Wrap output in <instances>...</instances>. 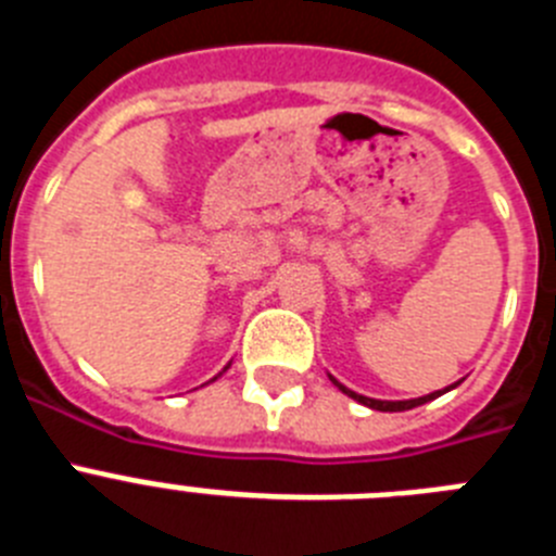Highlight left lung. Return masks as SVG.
<instances>
[{
    "label": "left lung",
    "mask_w": 556,
    "mask_h": 556,
    "mask_svg": "<svg viewBox=\"0 0 556 556\" xmlns=\"http://www.w3.org/2000/svg\"><path fill=\"white\" fill-rule=\"evenodd\" d=\"M331 381L333 384L339 387V390L345 392V395H351L353 401H358V404H365V406H370V409H378V412H404V409H415V406H420V404H426V401H431V397H437V395H443V392H431V395H424V397H415V401H376V397H367V395H358V392H353V390H348V387H342L337 381V378L331 376Z\"/></svg>",
    "instance_id": "1"
}]
</instances>
